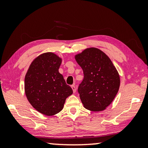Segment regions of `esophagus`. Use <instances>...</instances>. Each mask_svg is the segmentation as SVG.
I'll return each instance as SVG.
<instances>
[{
	"label": "esophagus",
	"instance_id": "obj_1",
	"mask_svg": "<svg viewBox=\"0 0 148 148\" xmlns=\"http://www.w3.org/2000/svg\"><path fill=\"white\" fill-rule=\"evenodd\" d=\"M71 88H72L73 92V93H75V92H76V88H75V86H74V85H73V86H71Z\"/></svg>",
	"mask_w": 148,
	"mask_h": 148
}]
</instances>
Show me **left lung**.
<instances>
[{
    "label": "left lung",
    "instance_id": "obj_1",
    "mask_svg": "<svg viewBox=\"0 0 148 148\" xmlns=\"http://www.w3.org/2000/svg\"><path fill=\"white\" fill-rule=\"evenodd\" d=\"M84 77L78 87L82 104L92 111L104 110L114 100L120 86V77L108 56L90 48L75 56Z\"/></svg>",
    "mask_w": 148,
    "mask_h": 148
}]
</instances>
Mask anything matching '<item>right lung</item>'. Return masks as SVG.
Masks as SVG:
<instances>
[{
  "mask_svg": "<svg viewBox=\"0 0 148 148\" xmlns=\"http://www.w3.org/2000/svg\"><path fill=\"white\" fill-rule=\"evenodd\" d=\"M61 58L52 52L38 56L25 77V92L32 106L42 114L52 116L62 110L73 90L58 72Z\"/></svg>",
  "mask_w": 148,
  "mask_h": 148,
  "instance_id": "obj_1",
  "label": "right lung"
}]
</instances>
